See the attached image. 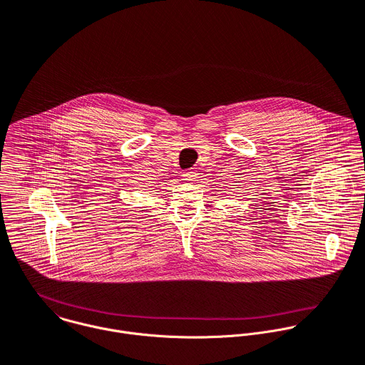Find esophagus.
Returning a JSON list of instances; mask_svg holds the SVG:
<instances>
[{"label": "esophagus", "mask_w": 365, "mask_h": 365, "mask_svg": "<svg viewBox=\"0 0 365 365\" xmlns=\"http://www.w3.org/2000/svg\"><path fill=\"white\" fill-rule=\"evenodd\" d=\"M182 177H184V180L185 181H194V178L197 177V173H195V170H187V171H184L182 173Z\"/></svg>", "instance_id": "obj_1"}]
</instances>
